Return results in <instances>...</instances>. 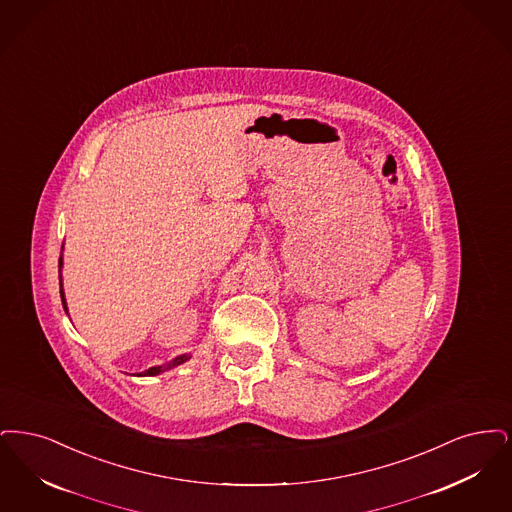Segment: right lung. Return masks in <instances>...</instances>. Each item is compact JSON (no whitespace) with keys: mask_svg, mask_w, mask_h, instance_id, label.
<instances>
[{"mask_svg":"<svg viewBox=\"0 0 512 512\" xmlns=\"http://www.w3.org/2000/svg\"><path fill=\"white\" fill-rule=\"evenodd\" d=\"M61 267H63V258H59V283H61V300H63V308H65V312H67V300H65L63 279H61ZM189 357L191 356H187V354L174 357L172 361H168V363H164V365H156V367H151V369H147V371L139 373L137 377H155V375H160V373H164V371H168V369H174V367H178V365H181V363H185Z\"/></svg>","mask_w":512,"mask_h":512,"instance_id":"right-lung-1","label":"right lung"}]
</instances>
